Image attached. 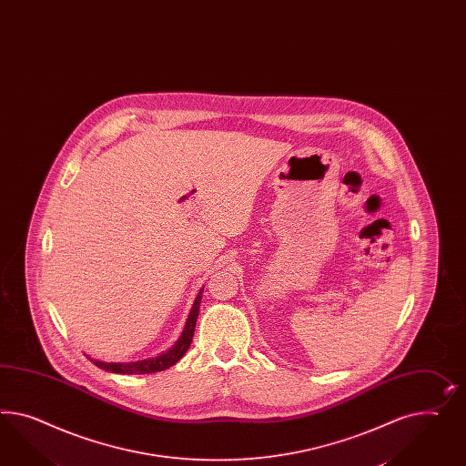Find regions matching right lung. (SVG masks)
<instances>
[{
    "instance_id": "right-lung-1",
    "label": "right lung",
    "mask_w": 466,
    "mask_h": 466,
    "mask_svg": "<svg viewBox=\"0 0 466 466\" xmlns=\"http://www.w3.org/2000/svg\"><path fill=\"white\" fill-rule=\"evenodd\" d=\"M201 293H203V289L198 291V295H197V299L193 302V307L189 310L187 324L183 328L179 339L167 351H164L159 356H154V358L140 360V361H128V363H106V361L93 360V358L88 356L89 361H93L95 365L101 368V370H105V371L118 373V375H147V373L164 371V370L177 365V361L183 358V354L188 351L189 344H191V339H193L197 319H198V312H200Z\"/></svg>"
}]
</instances>
